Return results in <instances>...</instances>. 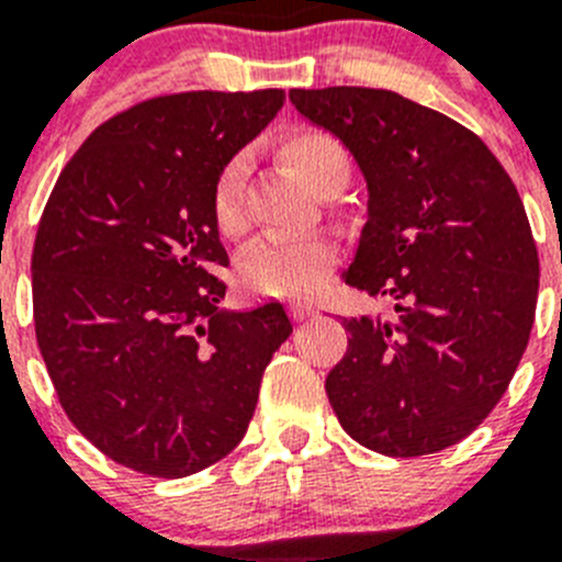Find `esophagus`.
<instances>
[{
	"mask_svg": "<svg viewBox=\"0 0 562 562\" xmlns=\"http://www.w3.org/2000/svg\"><path fill=\"white\" fill-rule=\"evenodd\" d=\"M290 312L295 321H306V317L315 315V306H312L310 301H301V297H297V301H292L290 304Z\"/></svg>",
	"mask_w": 562,
	"mask_h": 562,
	"instance_id": "esophagus-1",
	"label": "esophagus"
}]
</instances>
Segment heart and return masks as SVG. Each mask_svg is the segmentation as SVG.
Returning a JSON list of instances; mask_svg holds the SVG:
<instances>
[{
  "label": "heart",
  "mask_w": 562,
  "mask_h": 562,
  "mask_svg": "<svg viewBox=\"0 0 562 562\" xmlns=\"http://www.w3.org/2000/svg\"><path fill=\"white\" fill-rule=\"evenodd\" d=\"M281 157L301 173V180L321 196L340 193L349 182L351 160L335 134L324 128H292L281 140ZM245 157H231L216 171L211 186L213 225L222 236L245 233ZM337 258L329 236H267L252 241L238 261V281L256 295H306L324 281Z\"/></svg>",
  "instance_id": "obj_1"
}]
</instances>
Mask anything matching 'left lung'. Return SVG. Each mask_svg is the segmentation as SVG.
<instances>
[{
	"mask_svg": "<svg viewBox=\"0 0 562 562\" xmlns=\"http://www.w3.org/2000/svg\"><path fill=\"white\" fill-rule=\"evenodd\" d=\"M290 101L349 148L369 188L342 281L394 301L389 317L342 321L331 408L362 448L439 453L498 405L532 331L540 265L518 188L470 128L389 89H292Z\"/></svg>",
	"mask_w": 562,
	"mask_h": 562,
	"instance_id": "1",
	"label": "left lung"
}]
</instances>
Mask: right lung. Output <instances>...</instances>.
<instances>
[{
  "label": "right lung",
  "mask_w": 562,
  "mask_h": 562,
  "mask_svg": "<svg viewBox=\"0 0 562 562\" xmlns=\"http://www.w3.org/2000/svg\"><path fill=\"white\" fill-rule=\"evenodd\" d=\"M284 89L180 92L98 126L64 166L33 247V321L69 422L137 473L186 479L236 448L281 304L222 310L213 177L284 106Z\"/></svg>",
  "instance_id": "obj_1"
}]
</instances>
